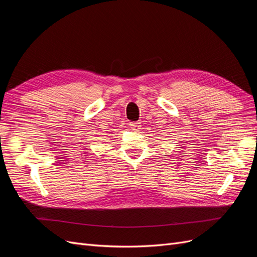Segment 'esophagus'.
Here are the masks:
<instances>
[{"instance_id":"34e87169","label":"esophagus","mask_w":257,"mask_h":257,"mask_svg":"<svg viewBox=\"0 0 257 257\" xmlns=\"http://www.w3.org/2000/svg\"><path fill=\"white\" fill-rule=\"evenodd\" d=\"M142 122L141 121H136V122H130V126H131V130H133L135 132H137L139 128L142 127Z\"/></svg>"}]
</instances>
